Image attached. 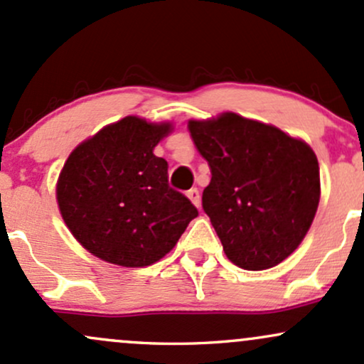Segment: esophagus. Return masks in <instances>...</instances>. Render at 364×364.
<instances>
[{"label":"esophagus","mask_w":364,"mask_h":364,"mask_svg":"<svg viewBox=\"0 0 364 364\" xmlns=\"http://www.w3.org/2000/svg\"><path fill=\"white\" fill-rule=\"evenodd\" d=\"M187 198H189L191 201H193V204H194L196 208L201 206V194H199V191L196 189V187H193V189H191V191H187Z\"/></svg>","instance_id":"obj_1"}]
</instances>
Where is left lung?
I'll list each match as a JSON object with an SVG mask.
<instances>
[{"label": "left lung", "mask_w": 364, "mask_h": 364, "mask_svg": "<svg viewBox=\"0 0 364 364\" xmlns=\"http://www.w3.org/2000/svg\"><path fill=\"white\" fill-rule=\"evenodd\" d=\"M196 148L211 170L203 191L227 258L244 270H267L296 251L320 203L316 154L273 125L222 113L189 120Z\"/></svg>", "instance_id": "left-lung-1"}]
</instances>
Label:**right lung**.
Masks as SVG:
<instances>
[{
    "mask_svg": "<svg viewBox=\"0 0 364 364\" xmlns=\"http://www.w3.org/2000/svg\"><path fill=\"white\" fill-rule=\"evenodd\" d=\"M170 124L125 117L72 151L56 183L63 222L89 252L139 268L173 249L198 210L168 186V163L153 153Z\"/></svg>",
    "mask_w": 364,
    "mask_h": 364,
    "instance_id": "obj_1",
    "label": "right lung"
}]
</instances>
